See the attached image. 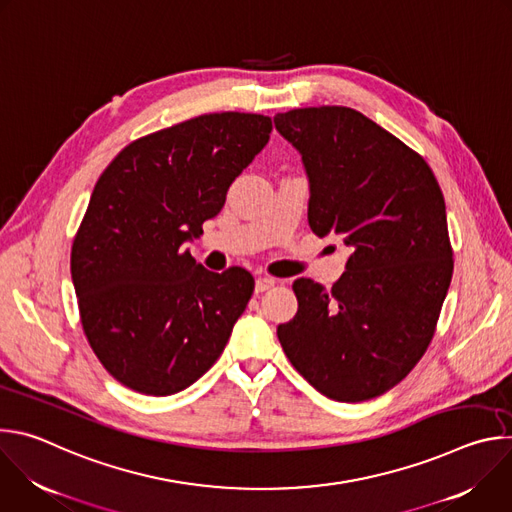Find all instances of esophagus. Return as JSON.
I'll return each mask as SVG.
<instances>
[{
  "label": "esophagus",
  "instance_id": "esophagus-1",
  "mask_svg": "<svg viewBox=\"0 0 512 512\" xmlns=\"http://www.w3.org/2000/svg\"><path fill=\"white\" fill-rule=\"evenodd\" d=\"M273 285H275V279H271V277H257V279H255V291H257V294H261V291L271 289Z\"/></svg>",
  "mask_w": 512,
  "mask_h": 512
}]
</instances>
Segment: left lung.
Instances as JSON below:
<instances>
[{"label":"left lung","mask_w":512,"mask_h":512,"mask_svg":"<svg viewBox=\"0 0 512 512\" xmlns=\"http://www.w3.org/2000/svg\"><path fill=\"white\" fill-rule=\"evenodd\" d=\"M273 121L302 156L310 229L350 249L332 289L294 281L298 314L277 338L328 399L379 397L423 356L452 281L442 188L419 154L354 109L306 107Z\"/></svg>","instance_id":"1"}]
</instances>
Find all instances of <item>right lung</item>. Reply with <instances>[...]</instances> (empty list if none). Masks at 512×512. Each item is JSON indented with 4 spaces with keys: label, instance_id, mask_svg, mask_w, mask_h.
<instances>
[{
    "label": "right lung",
    "instance_id": "add662e5",
    "mask_svg": "<svg viewBox=\"0 0 512 512\" xmlns=\"http://www.w3.org/2000/svg\"><path fill=\"white\" fill-rule=\"evenodd\" d=\"M271 129L265 115H200L129 143L97 180L70 273L89 344L121 385L174 395L223 354L253 275L212 273L184 245L221 212Z\"/></svg>",
    "mask_w": 512,
    "mask_h": 512
}]
</instances>
